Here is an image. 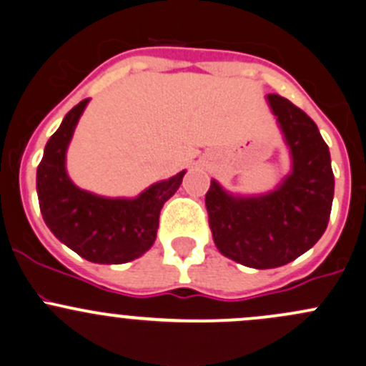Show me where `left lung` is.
I'll return each mask as SVG.
<instances>
[{
  "label": "left lung",
  "instance_id": "obj_1",
  "mask_svg": "<svg viewBox=\"0 0 366 366\" xmlns=\"http://www.w3.org/2000/svg\"><path fill=\"white\" fill-rule=\"evenodd\" d=\"M266 99L291 152V174L264 195H232L214 179L206 194L220 254L255 269L284 266L310 250L326 231L335 192L330 149L314 119L284 97Z\"/></svg>",
  "mask_w": 366,
  "mask_h": 366
}]
</instances>
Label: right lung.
<instances>
[{"instance_id": "add662e5", "label": "right lung", "mask_w": 366, "mask_h": 366, "mask_svg": "<svg viewBox=\"0 0 366 366\" xmlns=\"http://www.w3.org/2000/svg\"><path fill=\"white\" fill-rule=\"evenodd\" d=\"M88 100L71 109L45 144L36 169L39 204L52 234L75 254L99 264H123L155 243L162 206L179 188L184 171L135 199L100 197L75 187L66 174L65 155Z\"/></svg>"}]
</instances>
